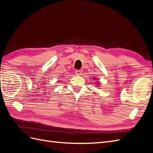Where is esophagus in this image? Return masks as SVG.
Listing matches in <instances>:
<instances>
[{
  "label": "esophagus",
  "instance_id": "esophagus-1",
  "mask_svg": "<svg viewBox=\"0 0 153 153\" xmlns=\"http://www.w3.org/2000/svg\"><path fill=\"white\" fill-rule=\"evenodd\" d=\"M82 73H83V70H76V74H77V75H79V76H81Z\"/></svg>",
  "mask_w": 153,
  "mask_h": 153
}]
</instances>
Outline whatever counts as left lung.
Instances as JSON below:
<instances>
[{
	"label": "left lung",
	"instance_id": "obj_1",
	"mask_svg": "<svg viewBox=\"0 0 153 153\" xmlns=\"http://www.w3.org/2000/svg\"><path fill=\"white\" fill-rule=\"evenodd\" d=\"M94 79H96V78H94Z\"/></svg>",
	"mask_w": 153,
	"mask_h": 153
}]
</instances>
